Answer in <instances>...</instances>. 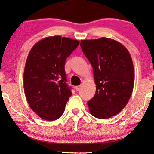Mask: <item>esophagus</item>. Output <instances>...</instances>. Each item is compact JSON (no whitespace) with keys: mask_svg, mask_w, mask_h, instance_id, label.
<instances>
[{"mask_svg":"<svg viewBox=\"0 0 154 154\" xmlns=\"http://www.w3.org/2000/svg\"><path fill=\"white\" fill-rule=\"evenodd\" d=\"M81 85H79V86H75V90H76V91H79V90L81 89Z\"/></svg>","mask_w":154,"mask_h":154,"instance_id":"1","label":"esophagus"}]
</instances>
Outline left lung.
Segmentation results:
<instances>
[{
    "label": "left lung",
    "instance_id": "left-lung-1",
    "mask_svg": "<svg viewBox=\"0 0 154 154\" xmlns=\"http://www.w3.org/2000/svg\"><path fill=\"white\" fill-rule=\"evenodd\" d=\"M81 47L92 64L96 84L89 111L97 119H109L123 110L133 90L131 55L123 45L108 38L81 40Z\"/></svg>",
    "mask_w": 154,
    "mask_h": 154
}]
</instances>
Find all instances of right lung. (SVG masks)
Returning a JSON list of instances; mask_svg holds the SVG:
<instances>
[{"label": "right lung", "instance_id": "obj_1", "mask_svg": "<svg viewBox=\"0 0 154 154\" xmlns=\"http://www.w3.org/2000/svg\"><path fill=\"white\" fill-rule=\"evenodd\" d=\"M80 42L60 35L45 38L33 46L24 72V89L31 109L46 121L58 119L71 96L66 84V60Z\"/></svg>", "mask_w": 154, "mask_h": 154}]
</instances>
